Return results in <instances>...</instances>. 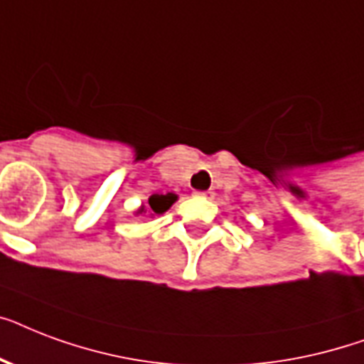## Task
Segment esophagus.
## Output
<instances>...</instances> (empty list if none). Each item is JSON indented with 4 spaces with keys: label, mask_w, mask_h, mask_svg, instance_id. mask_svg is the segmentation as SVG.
Segmentation results:
<instances>
[{
    "label": "esophagus",
    "mask_w": 364,
    "mask_h": 364,
    "mask_svg": "<svg viewBox=\"0 0 364 364\" xmlns=\"http://www.w3.org/2000/svg\"><path fill=\"white\" fill-rule=\"evenodd\" d=\"M194 196H196V198H202V200H211L213 196H215V193H213V191H196V193H194Z\"/></svg>",
    "instance_id": "obj_1"
}]
</instances>
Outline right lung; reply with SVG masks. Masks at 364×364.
Returning a JSON list of instances; mask_svg holds the SVG:
<instances>
[{"label":"right lung","mask_w":364,"mask_h":364,"mask_svg":"<svg viewBox=\"0 0 364 364\" xmlns=\"http://www.w3.org/2000/svg\"><path fill=\"white\" fill-rule=\"evenodd\" d=\"M173 202H176V194H153V196L149 198V211H151V215H153V213L160 215V213H164ZM143 210H145V208H141L139 213H141Z\"/></svg>","instance_id":"obj_1"}]
</instances>
